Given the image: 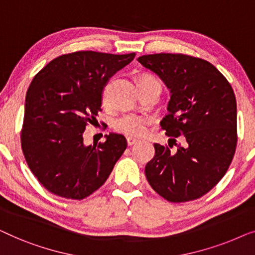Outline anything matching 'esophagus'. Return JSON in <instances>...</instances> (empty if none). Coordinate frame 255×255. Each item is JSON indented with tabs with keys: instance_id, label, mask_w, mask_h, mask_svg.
Wrapping results in <instances>:
<instances>
[{
	"instance_id": "esophagus-1",
	"label": "esophagus",
	"mask_w": 255,
	"mask_h": 255,
	"mask_svg": "<svg viewBox=\"0 0 255 255\" xmlns=\"http://www.w3.org/2000/svg\"><path fill=\"white\" fill-rule=\"evenodd\" d=\"M135 143H137V139H135V138H131V137H128V138H127V145H128V146H131V145H134Z\"/></svg>"
}]
</instances>
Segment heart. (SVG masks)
Instances as JSON below:
<instances>
[{"label": "heart", "instance_id": "b5f03b06", "mask_svg": "<svg viewBox=\"0 0 255 255\" xmlns=\"http://www.w3.org/2000/svg\"><path fill=\"white\" fill-rule=\"evenodd\" d=\"M139 82H158L155 77L152 76H144L141 78ZM150 123L149 118L137 116V114H124L123 117L118 118L114 121V129L117 131L125 134L127 136H132V137H139L143 136L146 131V126Z\"/></svg>", "mask_w": 255, "mask_h": 255}]
</instances>
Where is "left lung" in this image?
Instances as JSON below:
<instances>
[{
    "label": "left lung",
    "mask_w": 255,
    "mask_h": 255,
    "mask_svg": "<svg viewBox=\"0 0 255 255\" xmlns=\"http://www.w3.org/2000/svg\"><path fill=\"white\" fill-rule=\"evenodd\" d=\"M138 62L170 90L168 113L160 121L165 134L173 142L179 136L185 139L175 152L153 144L155 156L145 165L146 179L170 202L199 199L224 177L234 158V90L216 67L198 57L160 53L139 56Z\"/></svg>",
    "instance_id": "1"
}]
</instances>
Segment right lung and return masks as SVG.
Returning <instances> with one entry per match:
<instances>
[{
    "label": "right lung",
    "mask_w": 255,
    "mask_h": 255,
    "mask_svg": "<svg viewBox=\"0 0 255 255\" xmlns=\"http://www.w3.org/2000/svg\"><path fill=\"white\" fill-rule=\"evenodd\" d=\"M130 54L75 52L52 60L35 75L25 98L21 148L39 182L61 198L82 200L107 180L127 148L123 135L85 145L88 124L102 111L103 91Z\"/></svg>",
    "instance_id": "add662e5"
}]
</instances>
